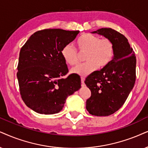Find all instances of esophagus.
Returning a JSON list of instances; mask_svg holds the SVG:
<instances>
[{
  "label": "esophagus",
  "instance_id": "34e87169",
  "mask_svg": "<svg viewBox=\"0 0 148 148\" xmlns=\"http://www.w3.org/2000/svg\"><path fill=\"white\" fill-rule=\"evenodd\" d=\"M81 83H82V87H84L85 86V78L84 77H81Z\"/></svg>",
  "mask_w": 148,
  "mask_h": 148
}]
</instances>
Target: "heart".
I'll return each mask as SVG.
<instances>
[{"label":"heart","instance_id":"b5f03b06","mask_svg":"<svg viewBox=\"0 0 148 148\" xmlns=\"http://www.w3.org/2000/svg\"><path fill=\"white\" fill-rule=\"evenodd\" d=\"M77 47L80 52H85V63L76 65L71 70L73 74L86 76L97 68H104L111 63L114 56V45L108 39H100L91 34L82 35L77 41ZM61 55L65 62L70 65L78 63V54L71 44H66L61 50Z\"/></svg>","mask_w":148,"mask_h":148}]
</instances>
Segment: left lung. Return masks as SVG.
<instances>
[{"mask_svg":"<svg viewBox=\"0 0 148 148\" xmlns=\"http://www.w3.org/2000/svg\"><path fill=\"white\" fill-rule=\"evenodd\" d=\"M91 33L102 35L113 42L114 56L111 63L91 73L85 83L91 95L86 108L96 116H108L122 106L136 80V57L124 35L111 28H102Z\"/></svg>","mask_w":148,"mask_h":148,"instance_id":"1","label":"left lung"}]
</instances>
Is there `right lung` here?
I'll return each instance as SVG.
<instances>
[{
    "label": "right lung",
    "instance_id": "obj_1",
    "mask_svg": "<svg viewBox=\"0 0 148 148\" xmlns=\"http://www.w3.org/2000/svg\"><path fill=\"white\" fill-rule=\"evenodd\" d=\"M79 31L44 29L29 37L20 52L17 78L20 95L36 113L55 114L63 109L67 98L81 87L80 78L68 72L61 55L63 46Z\"/></svg>",
    "mask_w": 148,
    "mask_h": 148
}]
</instances>
